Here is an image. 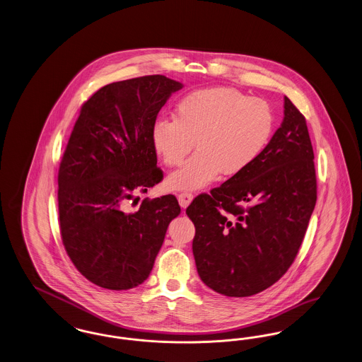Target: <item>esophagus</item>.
Returning <instances> with one entry per match:
<instances>
[{
	"label": "esophagus",
	"mask_w": 362,
	"mask_h": 362,
	"mask_svg": "<svg viewBox=\"0 0 362 362\" xmlns=\"http://www.w3.org/2000/svg\"><path fill=\"white\" fill-rule=\"evenodd\" d=\"M192 199H194V195H192L191 192H180V194L177 195L179 205L183 207V209H186V207L189 206Z\"/></svg>",
	"instance_id": "1"
}]
</instances>
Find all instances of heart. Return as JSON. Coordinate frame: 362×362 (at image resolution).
I'll list each match as a JSON object with an SVG mask.
<instances>
[{"mask_svg": "<svg viewBox=\"0 0 362 362\" xmlns=\"http://www.w3.org/2000/svg\"><path fill=\"white\" fill-rule=\"evenodd\" d=\"M274 115L269 104L235 88H209L183 98L175 119L153 123L152 141L165 165H180L194 148L197 153L171 173L167 187L194 191L206 187L221 173L235 176L251 167L270 142Z\"/></svg>", "mask_w": 362, "mask_h": 362, "instance_id": "heart-1", "label": "heart"}]
</instances>
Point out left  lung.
<instances>
[{"label":"left lung","mask_w":362,"mask_h":362,"mask_svg":"<svg viewBox=\"0 0 362 362\" xmlns=\"http://www.w3.org/2000/svg\"><path fill=\"white\" fill-rule=\"evenodd\" d=\"M284 121L258 160L186 213L204 284L228 297L270 288L292 266L316 204L313 149L304 115L285 96Z\"/></svg>","instance_id":"obj_1"}]
</instances>
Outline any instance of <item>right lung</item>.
<instances>
[{
	"mask_svg": "<svg viewBox=\"0 0 362 362\" xmlns=\"http://www.w3.org/2000/svg\"><path fill=\"white\" fill-rule=\"evenodd\" d=\"M165 76L112 83L81 105L58 171L61 238L76 269L92 284L127 291L153 269L175 195L130 200L163 180L152 127L161 107L182 89Z\"/></svg>",
	"mask_w": 362,
	"mask_h": 362,
	"instance_id": "1",
	"label": "right lung"
}]
</instances>
